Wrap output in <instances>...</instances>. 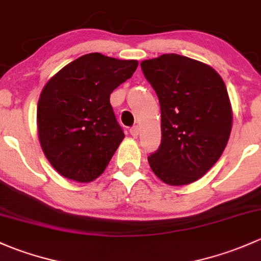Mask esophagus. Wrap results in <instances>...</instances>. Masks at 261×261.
I'll return each instance as SVG.
<instances>
[{"label": "esophagus", "instance_id": "34e87169", "mask_svg": "<svg viewBox=\"0 0 261 261\" xmlns=\"http://www.w3.org/2000/svg\"><path fill=\"white\" fill-rule=\"evenodd\" d=\"M130 134L133 137H138L139 136V127H138V125H134V127L130 128Z\"/></svg>", "mask_w": 261, "mask_h": 261}]
</instances>
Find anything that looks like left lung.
<instances>
[{
  "label": "left lung",
  "mask_w": 261,
  "mask_h": 261,
  "mask_svg": "<svg viewBox=\"0 0 261 261\" xmlns=\"http://www.w3.org/2000/svg\"><path fill=\"white\" fill-rule=\"evenodd\" d=\"M161 106L162 139L148 155L152 171L171 186L197 181L229 141L232 111L226 85L206 64L177 54L141 63Z\"/></svg>",
  "instance_id": "1"
}]
</instances>
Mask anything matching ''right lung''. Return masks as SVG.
I'll list each match as a JSON object with an SVG mask.
<instances>
[{
    "label": "right lung",
    "mask_w": 261,
    "mask_h": 261,
    "mask_svg": "<svg viewBox=\"0 0 261 261\" xmlns=\"http://www.w3.org/2000/svg\"><path fill=\"white\" fill-rule=\"evenodd\" d=\"M137 66V60L87 54L45 85L37 104L39 139L61 176L90 182L109 165L124 138L111 94L129 79Z\"/></svg>",
    "instance_id": "obj_1"
}]
</instances>
